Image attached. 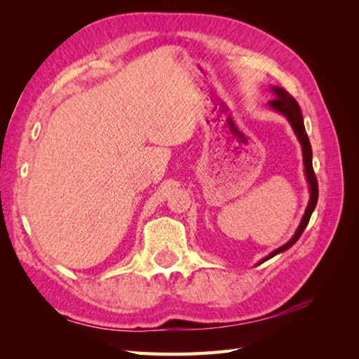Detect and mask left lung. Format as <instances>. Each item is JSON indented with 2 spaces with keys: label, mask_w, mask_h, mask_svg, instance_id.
<instances>
[{
  "label": "left lung",
  "mask_w": 359,
  "mask_h": 359,
  "mask_svg": "<svg viewBox=\"0 0 359 359\" xmlns=\"http://www.w3.org/2000/svg\"><path fill=\"white\" fill-rule=\"evenodd\" d=\"M271 91H273V94L276 95V99H273L271 102H268V106L273 109L274 112L277 114H281L283 115L289 124L292 126L293 132H295L299 144H301V148H302V160H304V172H306V180L309 182V191H310V199H309V205L306 208V212H304L302 219H301V223L299 226L297 227L295 233H293V236L290 238V240L285 244L278 247L277 250H274L273 253H269L268 256H265L262 260H259V264L256 265H260L264 264L265 260L274 257L278 253H283L286 252V250H289L293 244H295L299 236L302 235L304 229H306L307 224H309V220L310 217L314 211V208H316V203H318V196H319V189H318V180H316V175H314V170H313V153H311V145H310V139L306 133V127H304V119H302V114H301V107L299 104L297 103V100L293 99V97L283 88H280V86H271L269 88Z\"/></svg>",
  "instance_id": "left-lung-1"
}]
</instances>
